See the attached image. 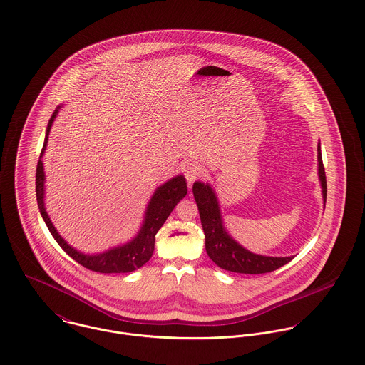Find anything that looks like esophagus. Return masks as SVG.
Here are the masks:
<instances>
[{"instance_id":"esophagus-1","label":"esophagus","mask_w":365,"mask_h":365,"mask_svg":"<svg viewBox=\"0 0 365 365\" xmlns=\"http://www.w3.org/2000/svg\"><path fill=\"white\" fill-rule=\"evenodd\" d=\"M182 169H183V173H185L189 185H192L197 178H200L204 172L202 163H196V161L183 163Z\"/></svg>"}]
</instances>
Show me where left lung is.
Here are the masks:
<instances>
[{"instance_id":"left-lung-1","label":"left lung","mask_w":365,"mask_h":365,"mask_svg":"<svg viewBox=\"0 0 365 365\" xmlns=\"http://www.w3.org/2000/svg\"><path fill=\"white\" fill-rule=\"evenodd\" d=\"M318 176L322 187L324 204L326 202V175H324L321 143L318 144ZM193 196L199 207L200 220H202V231L205 235V250L210 259L221 269L243 273V274H262L280 269L288 262L294 259V256H266L257 255L242 245L237 242L227 231L221 207L217 197L215 190L207 182H195L193 183Z\"/></svg>"}]
</instances>
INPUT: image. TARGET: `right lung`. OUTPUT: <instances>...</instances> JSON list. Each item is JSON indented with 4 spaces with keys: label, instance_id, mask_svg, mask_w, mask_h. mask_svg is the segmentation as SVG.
Segmentation results:
<instances>
[{
    "label": "right lung",
    "instance_id": "1",
    "mask_svg": "<svg viewBox=\"0 0 365 365\" xmlns=\"http://www.w3.org/2000/svg\"><path fill=\"white\" fill-rule=\"evenodd\" d=\"M61 109V105L56 108L53 112L44 135V143L41 148V160L38 163L36 169V199L41 211V217L53 235V238L63 247V250L71 256L76 262H78L81 266L98 273H130L141 266H144L153 256L154 247H155V235L161 230L163 222L175 208V205L180 202L187 195V185L183 175H176L168 182H165L160 187L155 189L154 195L151 196L150 202L144 211V220L141 222V227L138 232L127 242L120 243L118 246L109 247L108 250L99 252V253H83L81 250L76 249L67 242L56 230L53 225L44 204V168H43V155L47 147L48 134L51 130V125L56 120L58 112Z\"/></svg>",
    "mask_w": 365,
    "mask_h": 365
}]
</instances>
